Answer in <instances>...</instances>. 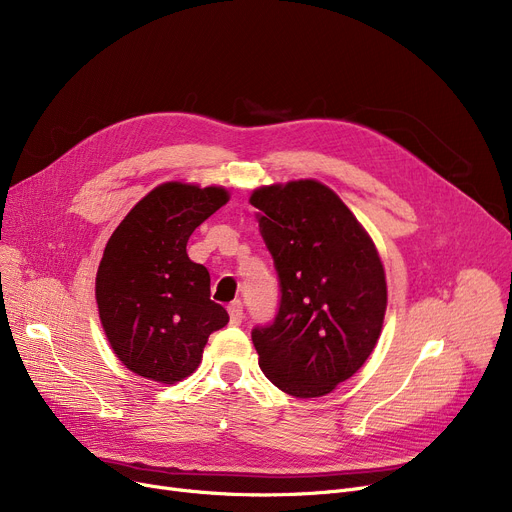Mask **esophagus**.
<instances>
[{"label": "esophagus", "mask_w": 512, "mask_h": 512, "mask_svg": "<svg viewBox=\"0 0 512 512\" xmlns=\"http://www.w3.org/2000/svg\"><path fill=\"white\" fill-rule=\"evenodd\" d=\"M228 313H230V324H232V326H240L242 317H245V313H242V303H240V301L230 303Z\"/></svg>", "instance_id": "esophagus-1"}]
</instances>
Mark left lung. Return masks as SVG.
I'll return each instance as SVG.
<instances>
[{"label": "left lung", "mask_w": 512, "mask_h": 512, "mask_svg": "<svg viewBox=\"0 0 512 512\" xmlns=\"http://www.w3.org/2000/svg\"><path fill=\"white\" fill-rule=\"evenodd\" d=\"M272 253L280 307L251 332L265 378L297 398L332 392L367 361L388 303L373 240L317 180L261 186L251 195Z\"/></svg>", "instance_id": "8db88e82"}]
</instances>
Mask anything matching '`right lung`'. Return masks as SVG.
<instances>
[{"mask_svg":"<svg viewBox=\"0 0 512 512\" xmlns=\"http://www.w3.org/2000/svg\"><path fill=\"white\" fill-rule=\"evenodd\" d=\"M226 203L222 186L159 184L107 240L95 280L101 326L116 357L147 380H184L209 334L228 324L209 299L207 267L186 255L188 236Z\"/></svg>","mask_w":512,"mask_h":512,"instance_id":"obj_1","label":"right lung"}]
</instances>
